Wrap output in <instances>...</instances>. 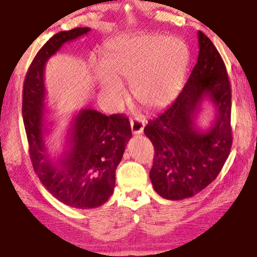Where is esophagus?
Here are the masks:
<instances>
[{
	"label": "esophagus",
	"instance_id": "34e87169",
	"mask_svg": "<svg viewBox=\"0 0 257 257\" xmlns=\"http://www.w3.org/2000/svg\"><path fill=\"white\" fill-rule=\"evenodd\" d=\"M145 123L146 119L139 116V117L132 118L131 119V126H132V132L134 135H140L143 133V128H145Z\"/></svg>",
	"mask_w": 257,
	"mask_h": 257
}]
</instances>
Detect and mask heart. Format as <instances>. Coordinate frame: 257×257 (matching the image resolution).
Segmentation results:
<instances>
[{
  "instance_id": "obj_1",
  "label": "heart",
  "mask_w": 257,
  "mask_h": 257,
  "mask_svg": "<svg viewBox=\"0 0 257 257\" xmlns=\"http://www.w3.org/2000/svg\"><path fill=\"white\" fill-rule=\"evenodd\" d=\"M188 63V49L174 37L140 36L111 50L101 62L108 78L103 88L121 93L115 80L133 83L139 103L155 109L169 103L175 96Z\"/></svg>"
}]
</instances>
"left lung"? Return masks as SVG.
<instances>
[{
  "instance_id": "8db88e82",
  "label": "left lung",
  "mask_w": 257,
  "mask_h": 257,
  "mask_svg": "<svg viewBox=\"0 0 257 257\" xmlns=\"http://www.w3.org/2000/svg\"><path fill=\"white\" fill-rule=\"evenodd\" d=\"M198 57L175 101L150 119L145 134L155 156L149 176L161 197L179 201L202 191L220 174L230 153L231 90L224 62L213 42L197 33ZM207 103L214 118L208 128L196 119Z\"/></svg>"
}]
</instances>
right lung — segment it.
Returning a JSON list of instances; mask_svg holds the SVG:
<instances>
[{
  "label": "right lung",
  "instance_id": "right-lung-1",
  "mask_svg": "<svg viewBox=\"0 0 257 257\" xmlns=\"http://www.w3.org/2000/svg\"><path fill=\"white\" fill-rule=\"evenodd\" d=\"M90 28H75L50 37L30 64L23 84L22 114L34 170L54 197L77 209L102 206L114 193L115 172L132 138L124 115L107 116L94 109H82L71 119L63 153L53 160L46 136L48 121L44 85L47 61L64 43L85 35Z\"/></svg>",
  "mask_w": 257,
  "mask_h": 257
}]
</instances>
